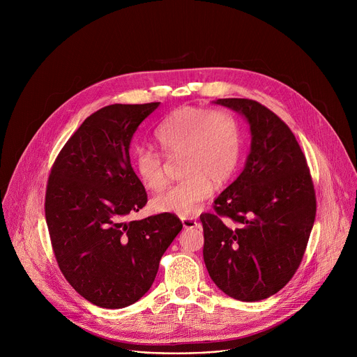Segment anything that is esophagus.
Instances as JSON below:
<instances>
[{
	"mask_svg": "<svg viewBox=\"0 0 357 357\" xmlns=\"http://www.w3.org/2000/svg\"><path fill=\"white\" fill-rule=\"evenodd\" d=\"M182 225L185 229H192V227L197 226V222L193 218H182Z\"/></svg>",
	"mask_w": 357,
	"mask_h": 357,
	"instance_id": "1",
	"label": "esophagus"
}]
</instances>
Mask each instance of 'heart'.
<instances>
[{"mask_svg":"<svg viewBox=\"0 0 357 357\" xmlns=\"http://www.w3.org/2000/svg\"><path fill=\"white\" fill-rule=\"evenodd\" d=\"M161 154L137 148L132 154L135 172L148 190L158 192L167 185L165 160L181 158V182L157 196V212L195 215L213 192L234 174L241 151L236 119L222 109L181 107L168 114L154 132Z\"/></svg>","mask_w":357,"mask_h":357,"instance_id":"b5f03b06","label":"heart"}]
</instances>
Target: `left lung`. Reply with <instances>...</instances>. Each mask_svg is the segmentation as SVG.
<instances>
[{
    "mask_svg": "<svg viewBox=\"0 0 357 357\" xmlns=\"http://www.w3.org/2000/svg\"><path fill=\"white\" fill-rule=\"evenodd\" d=\"M243 114L251 151L238 178L202 213L203 260L229 296L254 302L284 288L296 273L317 215L303 152L289 127L250 98H219Z\"/></svg>",
    "mask_w": 357,
    "mask_h": 357,
    "instance_id": "8db88e82",
    "label": "left lung"
}]
</instances>
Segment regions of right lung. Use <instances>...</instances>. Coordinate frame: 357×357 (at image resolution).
Segmentation results:
<instances>
[{
  "label": "right lung",
  "mask_w": 357,
  "mask_h": 357,
  "mask_svg": "<svg viewBox=\"0 0 357 357\" xmlns=\"http://www.w3.org/2000/svg\"><path fill=\"white\" fill-rule=\"evenodd\" d=\"M158 106L97 110L68 139L47 179L45 218L58 266L75 291L101 308L137 302L182 230L168 212L126 222L148 200L130 162V142Z\"/></svg>",
  "instance_id": "right-lung-1"
}]
</instances>
